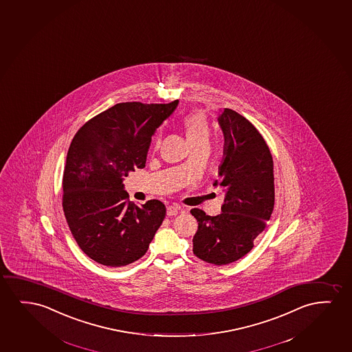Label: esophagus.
Returning <instances> with one entry per match:
<instances>
[{"label":"esophagus","mask_w":352,"mask_h":352,"mask_svg":"<svg viewBox=\"0 0 352 352\" xmlns=\"http://www.w3.org/2000/svg\"><path fill=\"white\" fill-rule=\"evenodd\" d=\"M179 210H180V207L177 206V204L168 206V207H167V215H168V217H174V215L178 214Z\"/></svg>","instance_id":"34e87169"}]
</instances>
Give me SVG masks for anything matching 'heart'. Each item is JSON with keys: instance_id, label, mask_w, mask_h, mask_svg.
Returning <instances> with one entry per match:
<instances>
[{"instance_id": "heart-1", "label": "heart", "mask_w": 352, "mask_h": 352, "mask_svg": "<svg viewBox=\"0 0 352 352\" xmlns=\"http://www.w3.org/2000/svg\"><path fill=\"white\" fill-rule=\"evenodd\" d=\"M183 125L190 144H197L201 142H209L210 140V126L202 113H192L186 116L184 119Z\"/></svg>"}]
</instances>
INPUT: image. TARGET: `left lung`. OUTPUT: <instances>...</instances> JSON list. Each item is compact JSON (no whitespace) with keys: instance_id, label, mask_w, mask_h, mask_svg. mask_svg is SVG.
<instances>
[{"instance_id":"1","label":"left lung","mask_w":352,"mask_h":352,"mask_svg":"<svg viewBox=\"0 0 352 352\" xmlns=\"http://www.w3.org/2000/svg\"><path fill=\"white\" fill-rule=\"evenodd\" d=\"M217 118L223 133V157L214 186L225 188L221 214L209 217L191 209L198 230L193 254L222 265L241 258L254 248L274 208V173L270 148L250 121L225 108Z\"/></svg>"}]
</instances>
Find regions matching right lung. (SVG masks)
Returning a JSON list of instances; mask_svg holds the SVG:
<instances>
[{
    "instance_id": "add662e5",
    "label": "right lung",
    "mask_w": 352,
    "mask_h": 352,
    "mask_svg": "<svg viewBox=\"0 0 352 352\" xmlns=\"http://www.w3.org/2000/svg\"><path fill=\"white\" fill-rule=\"evenodd\" d=\"M178 103H118L87 121L69 145L63 212L78 245L100 265L122 267L140 260L164 221V203L135 206L124 178L144 168L151 137Z\"/></svg>"
}]
</instances>
